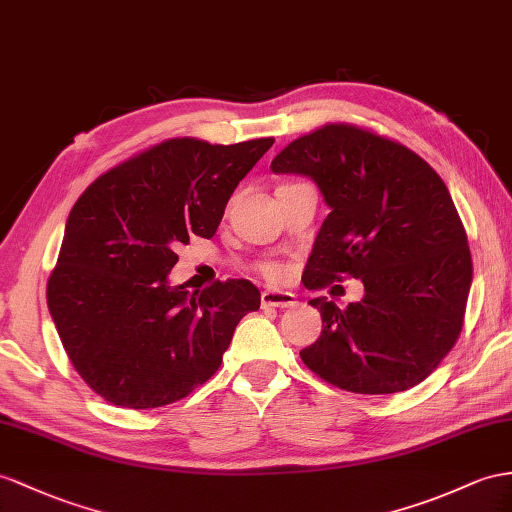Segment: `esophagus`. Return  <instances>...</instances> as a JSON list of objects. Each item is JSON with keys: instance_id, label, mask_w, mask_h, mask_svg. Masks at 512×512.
I'll return each instance as SVG.
<instances>
[{"instance_id": "1", "label": "esophagus", "mask_w": 512, "mask_h": 512, "mask_svg": "<svg viewBox=\"0 0 512 512\" xmlns=\"http://www.w3.org/2000/svg\"><path fill=\"white\" fill-rule=\"evenodd\" d=\"M298 305V300L292 292H279V290H266L261 294V307H281L292 309Z\"/></svg>"}]
</instances>
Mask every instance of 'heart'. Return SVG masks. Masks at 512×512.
<instances>
[{
	"instance_id": "obj_1",
	"label": "heart",
	"mask_w": 512,
	"mask_h": 512,
	"mask_svg": "<svg viewBox=\"0 0 512 512\" xmlns=\"http://www.w3.org/2000/svg\"><path fill=\"white\" fill-rule=\"evenodd\" d=\"M261 272H264L268 279H272V281H279V279H283L285 268H283V266H279V264H266V266H261Z\"/></svg>"
}]
</instances>
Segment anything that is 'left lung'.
Masks as SVG:
<instances>
[{
    "label": "left lung",
    "mask_w": 512,
    "mask_h": 512,
    "mask_svg": "<svg viewBox=\"0 0 512 512\" xmlns=\"http://www.w3.org/2000/svg\"><path fill=\"white\" fill-rule=\"evenodd\" d=\"M272 173L303 175L320 188L324 218L305 268L320 290L342 274L363 298L322 316L307 368L339 389L398 393L437 368L463 329L471 287L467 233L443 179L402 144L355 125H324L274 157Z\"/></svg>",
    "instance_id": "obj_1"
}]
</instances>
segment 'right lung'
<instances>
[{
	"label": "right lung",
	"mask_w": 512,
	"mask_h": 512,
	"mask_svg": "<svg viewBox=\"0 0 512 512\" xmlns=\"http://www.w3.org/2000/svg\"><path fill=\"white\" fill-rule=\"evenodd\" d=\"M274 138H173L90 183L73 205L47 307L86 385L125 409L186 398L216 374L261 294L246 279L170 285L175 248L212 238L233 190Z\"/></svg>",
	"instance_id": "add662e5"
}]
</instances>
